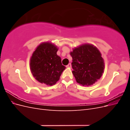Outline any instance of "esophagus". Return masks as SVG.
<instances>
[{"label": "esophagus", "mask_w": 130, "mask_h": 130, "mask_svg": "<svg viewBox=\"0 0 130 130\" xmlns=\"http://www.w3.org/2000/svg\"><path fill=\"white\" fill-rule=\"evenodd\" d=\"M72 67V64L70 63H69L67 66H66V67L67 68H70Z\"/></svg>", "instance_id": "obj_1"}]
</instances>
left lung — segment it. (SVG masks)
Returning <instances> with one entry per match:
<instances>
[{
  "instance_id": "left-lung-1",
  "label": "left lung",
  "mask_w": 130,
  "mask_h": 130,
  "mask_svg": "<svg viewBox=\"0 0 130 130\" xmlns=\"http://www.w3.org/2000/svg\"><path fill=\"white\" fill-rule=\"evenodd\" d=\"M70 54L73 58L72 73L77 83L88 86L100 79L105 65L101 54L95 46L85 44L74 49Z\"/></svg>"
}]
</instances>
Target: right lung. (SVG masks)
<instances>
[{
	"instance_id": "add662e5",
	"label": "right lung",
	"mask_w": 130,
	"mask_h": 130,
	"mask_svg": "<svg viewBox=\"0 0 130 130\" xmlns=\"http://www.w3.org/2000/svg\"><path fill=\"white\" fill-rule=\"evenodd\" d=\"M57 46L51 43H43L37 46L30 58L31 72L42 84L55 85L66 68L57 55Z\"/></svg>"
}]
</instances>
